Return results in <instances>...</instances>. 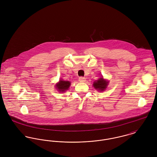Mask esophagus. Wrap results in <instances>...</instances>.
I'll list each match as a JSON object with an SVG mask.
<instances>
[{
	"instance_id": "1",
	"label": "esophagus",
	"mask_w": 157,
	"mask_h": 157,
	"mask_svg": "<svg viewBox=\"0 0 157 157\" xmlns=\"http://www.w3.org/2000/svg\"><path fill=\"white\" fill-rule=\"evenodd\" d=\"M78 80H79L80 82H85L86 81V78H85V77H79Z\"/></svg>"
}]
</instances>
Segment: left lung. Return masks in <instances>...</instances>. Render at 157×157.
Instances as JSON below:
<instances>
[{
  "label": "left lung",
  "instance_id": "left-lung-1",
  "mask_svg": "<svg viewBox=\"0 0 157 157\" xmlns=\"http://www.w3.org/2000/svg\"><path fill=\"white\" fill-rule=\"evenodd\" d=\"M109 82L105 80L103 77L100 78L98 80L95 81L93 83V86L95 89L99 91H104L107 88Z\"/></svg>",
  "mask_w": 157,
  "mask_h": 157
}]
</instances>
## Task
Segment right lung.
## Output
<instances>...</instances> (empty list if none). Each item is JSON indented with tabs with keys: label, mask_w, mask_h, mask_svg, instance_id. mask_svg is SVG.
<instances>
[{
	"label": "right lung",
	"mask_w": 157,
	"mask_h": 157,
	"mask_svg": "<svg viewBox=\"0 0 157 157\" xmlns=\"http://www.w3.org/2000/svg\"><path fill=\"white\" fill-rule=\"evenodd\" d=\"M71 85V82L69 81H64L63 80H59V82L56 84V88L60 92H65L69 89Z\"/></svg>",
	"instance_id": "add662e5"
}]
</instances>
